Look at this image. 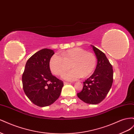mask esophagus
<instances>
[{
    "mask_svg": "<svg viewBox=\"0 0 134 134\" xmlns=\"http://www.w3.org/2000/svg\"><path fill=\"white\" fill-rule=\"evenodd\" d=\"M64 85H66V84H70V83H68V82H64Z\"/></svg>",
    "mask_w": 134,
    "mask_h": 134,
    "instance_id": "34e87169",
    "label": "esophagus"
}]
</instances>
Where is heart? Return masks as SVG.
Masks as SVG:
<instances>
[{
  "mask_svg": "<svg viewBox=\"0 0 134 134\" xmlns=\"http://www.w3.org/2000/svg\"><path fill=\"white\" fill-rule=\"evenodd\" d=\"M96 56L83 48H75L64 52L62 57L54 55L50 61V68L54 74L62 75L71 67L72 69L63 75L68 81H75L82 76L86 77L94 71L96 66Z\"/></svg>",
  "mask_w": 134,
  "mask_h": 134,
  "instance_id": "obj_1",
  "label": "heart"
}]
</instances>
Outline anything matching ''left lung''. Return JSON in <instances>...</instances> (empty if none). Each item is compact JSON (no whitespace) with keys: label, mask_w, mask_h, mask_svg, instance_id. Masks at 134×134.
Wrapping results in <instances>:
<instances>
[{"label":"left lung","mask_w":134,"mask_h":134,"mask_svg":"<svg viewBox=\"0 0 134 134\" xmlns=\"http://www.w3.org/2000/svg\"><path fill=\"white\" fill-rule=\"evenodd\" d=\"M91 46L97 59V66L93 74L83 82V90L77 96L85 103L97 104L102 102L110 90L113 71L106 55L95 46Z\"/></svg>","instance_id":"obj_1"}]
</instances>
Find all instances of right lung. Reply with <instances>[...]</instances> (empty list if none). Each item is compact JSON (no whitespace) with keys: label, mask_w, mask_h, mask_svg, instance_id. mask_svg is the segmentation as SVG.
Instances as JSON below:
<instances>
[{"label":"right lung","mask_w":134,"mask_h":134,"mask_svg":"<svg viewBox=\"0 0 134 134\" xmlns=\"http://www.w3.org/2000/svg\"><path fill=\"white\" fill-rule=\"evenodd\" d=\"M54 50L43 48L27 60L22 75L23 88L31 102L39 107L54 103L60 97L63 82L52 75L50 61Z\"/></svg>","instance_id":"1"}]
</instances>
